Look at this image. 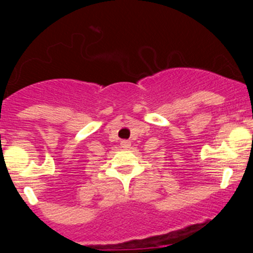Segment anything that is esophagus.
Masks as SVG:
<instances>
[{
	"label": "esophagus",
	"mask_w": 253,
	"mask_h": 253,
	"mask_svg": "<svg viewBox=\"0 0 253 253\" xmlns=\"http://www.w3.org/2000/svg\"><path fill=\"white\" fill-rule=\"evenodd\" d=\"M121 148H129V145H131V142L127 141V139H124V141H121Z\"/></svg>",
	"instance_id": "34e87169"
}]
</instances>
